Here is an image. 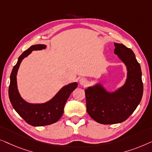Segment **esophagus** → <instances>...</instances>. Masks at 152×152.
<instances>
[{
  "label": "esophagus",
  "mask_w": 152,
  "mask_h": 152,
  "mask_svg": "<svg viewBox=\"0 0 152 152\" xmlns=\"http://www.w3.org/2000/svg\"><path fill=\"white\" fill-rule=\"evenodd\" d=\"M79 83H80V85H86L87 84V79L84 78H80V80H79Z\"/></svg>",
  "instance_id": "obj_1"
}]
</instances>
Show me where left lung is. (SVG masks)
Returning <instances> with one entry per match:
<instances>
[{"mask_svg": "<svg viewBox=\"0 0 152 152\" xmlns=\"http://www.w3.org/2000/svg\"><path fill=\"white\" fill-rule=\"evenodd\" d=\"M114 54L125 64L127 78L122 86L109 91L101 83L85 89L87 112L95 121L110 125L125 121L134 112L143 93L142 72L131 49L114 42Z\"/></svg>", "mask_w": 152, "mask_h": 152, "instance_id": "1", "label": "left lung"}]
</instances>
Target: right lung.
I'll use <instances>...</instances> for the list:
<instances>
[{"mask_svg": "<svg viewBox=\"0 0 152 152\" xmlns=\"http://www.w3.org/2000/svg\"><path fill=\"white\" fill-rule=\"evenodd\" d=\"M45 45H34L19 56L16 65L13 67L10 76L9 97L13 108L27 123L34 127L51 125L61 118L64 112V107L71 93L75 89L76 82L65 85L48 101L42 103H30L27 102L19 93L17 86V73L21 62L32 51L45 50Z\"/></svg>", "mask_w": 152, "mask_h": 152, "instance_id": "obj_1", "label": "right lung"}]
</instances>
